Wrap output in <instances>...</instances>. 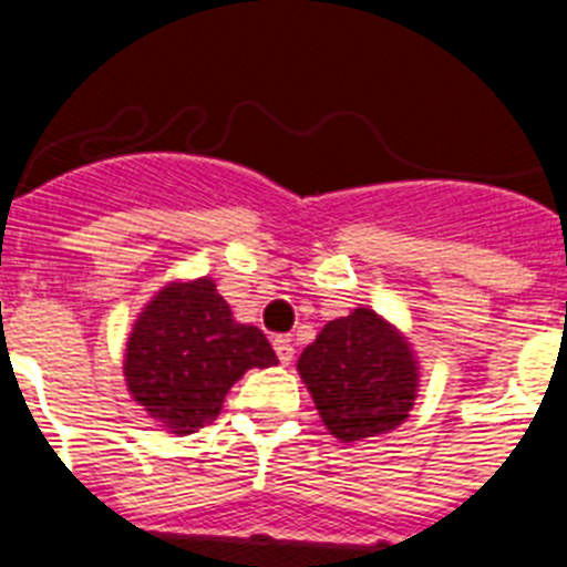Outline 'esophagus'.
<instances>
[{
    "label": "esophagus",
    "mask_w": 567,
    "mask_h": 567,
    "mask_svg": "<svg viewBox=\"0 0 567 567\" xmlns=\"http://www.w3.org/2000/svg\"><path fill=\"white\" fill-rule=\"evenodd\" d=\"M272 346H275V354H278L280 363H284V365L292 363V358H295V346H292V340H289V338H275V340H272Z\"/></svg>",
    "instance_id": "1"
}]
</instances>
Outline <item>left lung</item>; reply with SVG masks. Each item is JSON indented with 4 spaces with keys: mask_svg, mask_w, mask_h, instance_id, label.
<instances>
[{
    "mask_svg": "<svg viewBox=\"0 0 567 567\" xmlns=\"http://www.w3.org/2000/svg\"><path fill=\"white\" fill-rule=\"evenodd\" d=\"M298 372L340 443L389 434L417 400L420 365L412 343L365 307L329 320L300 354Z\"/></svg>",
    "mask_w": 567,
    "mask_h": 567,
    "instance_id": "obj_1",
    "label": "left lung"
}]
</instances>
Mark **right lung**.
Instances as JSON below:
<instances>
[{"mask_svg": "<svg viewBox=\"0 0 567 567\" xmlns=\"http://www.w3.org/2000/svg\"><path fill=\"white\" fill-rule=\"evenodd\" d=\"M275 363L267 334L233 318L213 278L173 280L135 318L124 380L135 403L182 437L221 414L247 369Z\"/></svg>", "mask_w": 567, "mask_h": 567, "instance_id": "right-lung-1", "label": "right lung"}]
</instances>
